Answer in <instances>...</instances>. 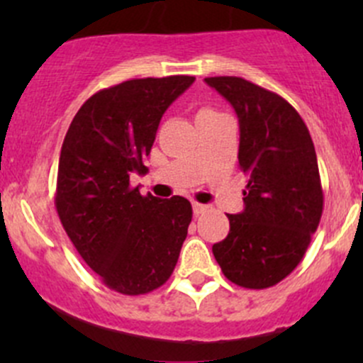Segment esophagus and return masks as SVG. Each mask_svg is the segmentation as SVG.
<instances>
[{
	"instance_id": "34e87169",
	"label": "esophagus",
	"mask_w": 363,
	"mask_h": 363,
	"mask_svg": "<svg viewBox=\"0 0 363 363\" xmlns=\"http://www.w3.org/2000/svg\"><path fill=\"white\" fill-rule=\"evenodd\" d=\"M205 211H207V205L199 203V202H193V214L200 216V214H203Z\"/></svg>"
}]
</instances>
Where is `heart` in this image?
I'll list each match as a JSON object with an SVG mask.
<instances>
[{
  "label": "heart",
  "mask_w": 363,
  "mask_h": 363,
  "mask_svg": "<svg viewBox=\"0 0 363 363\" xmlns=\"http://www.w3.org/2000/svg\"><path fill=\"white\" fill-rule=\"evenodd\" d=\"M203 112H211V111H203Z\"/></svg>",
  "instance_id": "1"
}]
</instances>
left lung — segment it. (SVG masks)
<instances>
[{
  "label": "left lung",
  "instance_id": "1",
  "mask_svg": "<svg viewBox=\"0 0 363 363\" xmlns=\"http://www.w3.org/2000/svg\"><path fill=\"white\" fill-rule=\"evenodd\" d=\"M239 117L244 211L214 244L226 279L251 290L283 281L302 262L323 212L316 151L298 112L279 94L240 77H207Z\"/></svg>",
  "mask_w": 363,
  "mask_h": 363
}]
</instances>
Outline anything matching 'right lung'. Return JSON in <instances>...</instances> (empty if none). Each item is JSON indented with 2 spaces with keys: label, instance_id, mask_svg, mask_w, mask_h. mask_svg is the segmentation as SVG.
Here are the masks:
<instances>
[{
  "label": "right lung",
  "instance_id": "obj_1",
  "mask_svg": "<svg viewBox=\"0 0 363 363\" xmlns=\"http://www.w3.org/2000/svg\"><path fill=\"white\" fill-rule=\"evenodd\" d=\"M195 77L133 79L98 91L69 124L60 167L56 208L84 262L105 286L144 295L168 281L191 223L182 196H142L131 172H145L167 108Z\"/></svg>",
  "mask_w": 363,
  "mask_h": 363
}]
</instances>
